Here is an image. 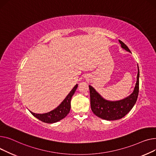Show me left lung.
<instances>
[{"instance_id": "obj_1", "label": "left lung", "mask_w": 156, "mask_h": 156, "mask_svg": "<svg viewBox=\"0 0 156 156\" xmlns=\"http://www.w3.org/2000/svg\"><path fill=\"white\" fill-rule=\"evenodd\" d=\"M122 47L131 52L127 46L121 40H119ZM90 91V108L92 112L100 118L106 120H116L121 119L129 113L135 104L139 91V69L136 84L133 92L127 98L116 101H109L101 96L96 90L89 86Z\"/></svg>"}]
</instances>
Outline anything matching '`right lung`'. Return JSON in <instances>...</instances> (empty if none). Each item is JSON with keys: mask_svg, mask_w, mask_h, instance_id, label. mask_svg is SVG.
Here are the masks:
<instances>
[{"mask_svg": "<svg viewBox=\"0 0 156 156\" xmlns=\"http://www.w3.org/2000/svg\"><path fill=\"white\" fill-rule=\"evenodd\" d=\"M77 86L78 85L76 84L61 104L53 110L44 114H36L30 112L38 120L47 123H53L61 120L69 114L70 110L71 98L74 95Z\"/></svg>", "mask_w": 156, "mask_h": 156, "instance_id": "obj_1", "label": "right lung"}]
</instances>
